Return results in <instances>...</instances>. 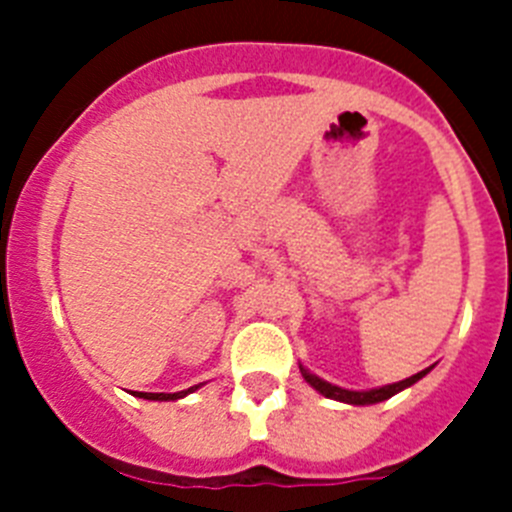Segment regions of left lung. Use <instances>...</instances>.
I'll return each instance as SVG.
<instances>
[{"mask_svg":"<svg viewBox=\"0 0 512 512\" xmlns=\"http://www.w3.org/2000/svg\"><path fill=\"white\" fill-rule=\"evenodd\" d=\"M428 372H431V369H423V372L413 374V377H408V379H402V382L387 384V387H379V390H369V392L341 390V387H336V384H328V382H323L320 377H315V374H310L307 369H302V377H305L307 382H310L312 387L320 392V395L330 397V400H341V402H348V405H374V402H382V400H387V397L397 395V392L405 390V387H410V384H415L420 377H425Z\"/></svg>","mask_w":512,"mask_h":512,"instance_id":"left-lung-1","label":"left lung"}]
</instances>
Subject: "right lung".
Instances as JSON below:
<instances>
[{"label":"right lung","mask_w":512,"mask_h":512,"mask_svg":"<svg viewBox=\"0 0 512 512\" xmlns=\"http://www.w3.org/2000/svg\"><path fill=\"white\" fill-rule=\"evenodd\" d=\"M197 390V387H189V390H184V392H174V395H166V392H138V397H143V400H179V397H184V395H189V392H194Z\"/></svg>","instance_id":"obj_1"}]
</instances>
